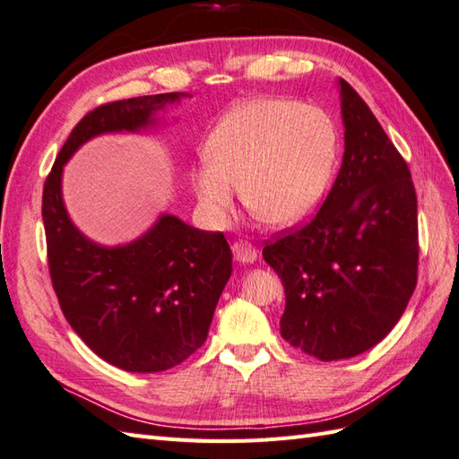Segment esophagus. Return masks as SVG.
<instances>
[{
	"mask_svg": "<svg viewBox=\"0 0 459 459\" xmlns=\"http://www.w3.org/2000/svg\"><path fill=\"white\" fill-rule=\"evenodd\" d=\"M232 254H234V260L240 262V264H252L257 260V250L255 246H252L250 242L246 240H237L232 244Z\"/></svg>",
	"mask_w": 459,
	"mask_h": 459,
	"instance_id": "1",
	"label": "esophagus"
}]
</instances>
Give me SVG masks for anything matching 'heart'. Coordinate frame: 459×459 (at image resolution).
Instances as JSON below:
<instances>
[{
	"mask_svg": "<svg viewBox=\"0 0 459 459\" xmlns=\"http://www.w3.org/2000/svg\"><path fill=\"white\" fill-rule=\"evenodd\" d=\"M337 157L339 129L325 108L285 97L252 99L211 132L192 187L204 213L225 221L242 181L244 204L257 219L289 227L322 202Z\"/></svg>",
	"mask_w": 459,
	"mask_h": 459,
	"instance_id": "heart-1",
	"label": "heart"
}]
</instances>
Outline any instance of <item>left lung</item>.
Wrapping results in <instances>:
<instances>
[{
    "label": "left lung",
    "mask_w": 459,
    "mask_h": 459,
    "mask_svg": "<svg viewBox=\"0 0 459 459\" xmlns=\"http://www.w3.org/2000/svg\"><path fill=\"white\" fill-rule=\"evenodd\" d=\"M345 152L320 211L264 246L285 287L281 335L320 360L351 359L392 332L417 285V194L405 159L345 79Z\"/></svg>",
    "instance_id": "8db88e82"
}]
</instances>
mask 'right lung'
<instances>
[{"instance_id":"right-lung-1","label":"right lung","mask_w":459,"mask_h":459,"mask_svg":"<svg viewBox=\"0 0 459 459\" xmlns=\"http://www.w3.org/2000/svg\"><path fill=\"white\" fill-rule=\"evenodd\" d=\"M182 92L100 104L81 117L44 182L42 221L57 302L75 333L100 359L127 372H160L204 345L232 252L222 232L199 230L162 215L143 237L107 248L67 217L62 170L91 137L139 132Z\"/></svg>"}]
</instances>
